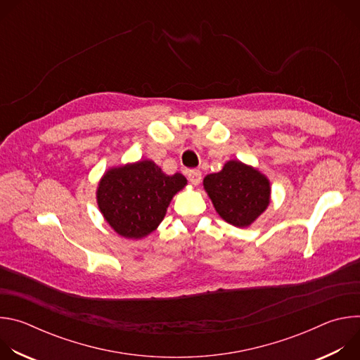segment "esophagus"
<instances>
[{"label": "esophagus", "mask_w": 360, "mask_h": 360, "mask_svg": "<svg viewBox=\"0 0 360 360\" xmlns=\"http://www.w3.org/2000/svg\"><path fill=\"white\" fill-rule=\"evenodd\" d=\"M200 179H202V174L199 169H192L188 172V181L192 184V185H199L200 184Z\"/></svg>", "instance_id": "esophagus-1"}]
</instances>
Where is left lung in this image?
Segmentation results:
<instances>
[{
  "label": "left lung",
  "mask_w": 360,
  "mask_h": 360,
  "mask_svg": "<svg viewBox=\"0 0 360 360\" xmlns=\"http://www.w3.org/2000/svg\"><path fill=\"white\" fill-rule=\"evenodd\" d=\"M203 189L218 215L236 228H248L271 203V181L258 168L229 160L217 174L203 178Z\"/></svg>",
  "instance_id": "obj_1"
}]
</instances>
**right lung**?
Here are the masks:
<instances>
[{"label":"right lung","mask_w":360,"mask_h":360,"mask_svg":"<svg viewBox=\"0 0 360 360\" xmlns=\"http://www.w3.org/2000/svg\"><path fill=\"white\" fill-rule=\"evenodd\" d=\"M186 185L182 174L167 175L153 161L139 160L107 169L95 195L99 212L120 236L142 239L160 226Z\"/></svg>","instance_id":"1"}]
</instances>
